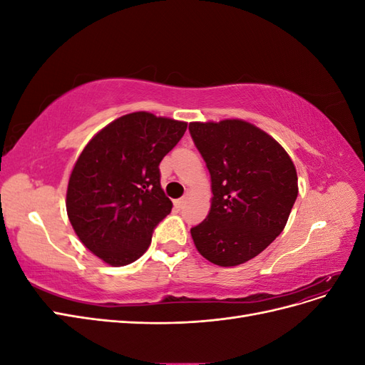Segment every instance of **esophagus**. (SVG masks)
<instances>
[{
	"instance_id": "34e87169",
	"label": "esophagus",
	"mask_w": 365,
	"mask_h": 365,
	"mask_svg": "<svg viewBox=\"0 0 365 365\" xmlns=\"http://www.w3.org/2000/svg\"><path fill=\"white\" fill-rule=\"evenodd\" d=\"M187 200H189V196H182V197H180V200L178 201H176V205H178V207H182V205H185V202H187Z\"/></svg>"
}]
</instances>
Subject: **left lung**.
<instances>
[{"mask_svg": "<svg viewBox=\"0 0 365 365\" xmlns=\"http://www.w3.org/2000/svg\"><path fill=\"white\" fill-rule=\"evenodd\" d=\"M212 178V207L190 230L196 250L219 267L256 257L277 237L298 195L295 165L267 132L231 118L189 125Z\"/></svg>", "mask_w": 365, "mask_h": 365, "instance_id": "8db88e82", "label": "left lung"}]
</instances>
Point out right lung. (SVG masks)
I'll use <instances>...</instances> for the list:
<instances>
[{
  "label": "right lung",
  "instance_id": "1",
  "mask_svg": "<svg viewBox=\"0 0 365 365\" xmlns=\"http://www.w3.org/2000/svg\"><path fill=\"white\" fill-rule=\"evenodd\" d=\"M187 129L185 121L132 113L90 140L67 189V213L82 244L111 267L135 262L170 213L160 163Z\"/></svg>",
  "mask_w": 365,
  "mask_h": 365
}]
</instances>
